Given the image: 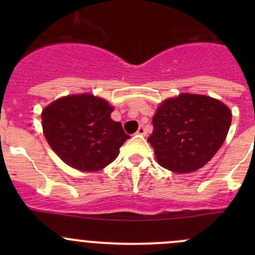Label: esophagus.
Here are the masks:
<instances>
[{
	"label": "esophagus",
	"mask_w": 255,
	"mask_h": 255,
	"mask_svg": "<svg viewBox=\"0 0 255 255\" xmlns=\"http://www.w3.org/2000/svg\"><path fill=\"white\" fill-rule=\"evenodd\" d=\"M137 134H139V135H146V130H145V128L143 127V126H140V127L138 128Z\"/></svg>",
	"instance_id": "1"
}]
</instances>
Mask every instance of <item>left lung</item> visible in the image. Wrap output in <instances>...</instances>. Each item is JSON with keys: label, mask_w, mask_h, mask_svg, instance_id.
<instances>
[{"label": "left lung", "mask_w": 255, "mask_h": 255, "mask_svg": "<svg viewBox=\"0 0 255 255\" xmlns=\"http://www.w3.org/2000/svg\"><path fill=\"white\" fill-rule=\"evenodd\" d=\"M148 142L156 161L174 173L202 168L221 148L232 112L218 100L205 95L180 94L156 109Z\"/></svg>", "instance_id": "8db88e82"}]
</instances>
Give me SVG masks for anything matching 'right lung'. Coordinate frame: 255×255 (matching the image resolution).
<instances>
[{"label": "right lung", "mask_w": 255, "mask_h": 255, "mask_svg": "<svg viewBox=\"0 0 255 255\" xmlns=\"http://www.w3.org/2000/svg\"><path fill=\"white\" fill-rule=\"evenodd\" d=\"M113 107L91 94L69 95L42 112L44 137L65 164L81 171L104 169L130 138L111 118Z\"/></svg>", "instance_id": "add662e5"}]
</instances>
